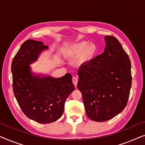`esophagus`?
Segmentation results:
<instances>
[{"label":"esophagus","mask_w":145,"mask_h":145,"mask_svg":"<svg viewBox=\"0 0 145 145\" xmlns=\"http://www.w3.org/2000/svg\"><path fill=\"white\" fill-rule=\"evenodd\" d=\"M72 80L73 84H74L75 87H76L77 86V83H78V78H76V77H75V76H73Z\"/></svg>","instance_id":"1"}]
</instances>
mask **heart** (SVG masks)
Returning a JSON list of instances; mask_svg holds the SVG:
<instances>
[{"instance_id":"b5f03b06","label":"heart","mask_w":145,"mask_h":145,"mask_svg":"<svg viewBox=\"0 0 145 145\" xmlns=\"http://www.w3.org/2000/svg\"><path fill=\"white\" fill-rule=\"evenodd\" d=\"M97 51V46L94 43H89L86 41H81L67 47L65 51V54L69 58H74L81 55V61L86 63L94 57Z\"/></svg>"}]
</instances>
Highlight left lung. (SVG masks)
<instances>
[{
    "label": "left lung",
    "instance_id": "obj_1",
    "mask_svg": "<svg viewBox=\"0 0 145 145\" xmlns=\"http://www.w3.org/2000/svg\"><path fill=\"white\" fill-rule=\"evenodd\" d=\"M102 54L81 65L78 71V90L87 116L106 121L122 112L131 87L130 59L114 36H105Z\"/></svg>",
    "mask_w": 145,
    "mask_h": 145
}]
</instances>
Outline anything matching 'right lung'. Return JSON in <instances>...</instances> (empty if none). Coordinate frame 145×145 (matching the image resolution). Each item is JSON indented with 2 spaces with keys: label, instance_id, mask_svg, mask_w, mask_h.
Returning <instances> with one entry per match:
<instances>
[{
  "label": "right lung",
  "instance_id": "1",
  "mask_svg": "<svg viewBox=\"0 0 145 145\" xmlns=\"http://www.w3.org/2000/svg\"><path fill=\"white\" fill-rule=\"evenodd\" d=\"M48 46L42 41H25L12 62V87L15 98L27 118L39 123H50L61 118L66 99L74 90L72 76L61 78L34 74L30 64Z\"/></svg>",
  "mask_w": 145,
  "mask_h": 145
}]
</instances>
